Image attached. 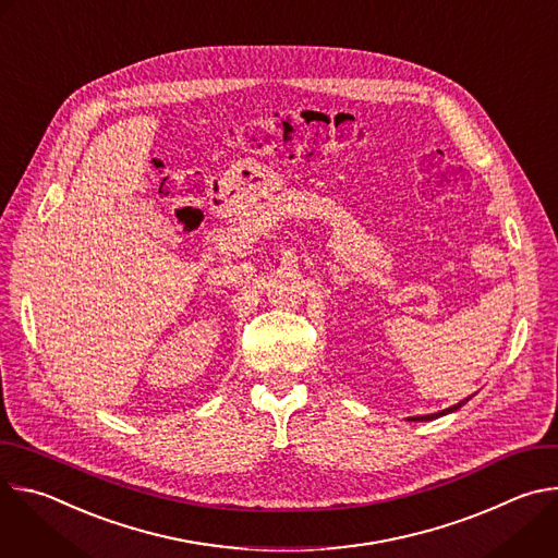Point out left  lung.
Segmentation results:
<instances>
[{
    "instance_id": "obj_1",
    "label": "left lung",
    "mask_w": 558,
    "mask_h": 558,
    "mask_svg": "<svg viewBox=\"0 0 558 558\" xmlns=\"http://www.w3.org/2000/svg\"><path fill=\"white\" fill-rule=\"evenodd\" d=\"M472 397V395H470ZM470 397H465V400H461L459 404H454V407H450V409H446V411H439V413H433V415H422V417H409V422H430V420H437V417H441V415H448V413H454V411H459Z\"/></svg>"
}]
</instances>
